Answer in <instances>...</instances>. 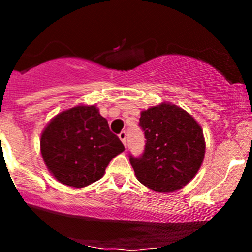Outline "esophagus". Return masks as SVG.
<instances>
[{
	"label": "esophagus",
	"instance_id": "1",
	"mask_svg": "<svg viewBox=\"0 0 252 252\" xmlns=\"http://www.w3.org/2000/svg\"><path fill=\"white\" fill-rule=\"evenodd\" d=\"M118 137H120V140L122 141V143L124 144V147H126V131H122L120 135H118Z\"/></svg>",
	"mask_w": 252,
	"mask_h": 252
}]
</instances>
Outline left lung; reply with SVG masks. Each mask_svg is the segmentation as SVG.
Here are the masks:
<instances>
[{
	"label": "left lung",
	"instance_id": "1",
	"mask_svg": "<svg viewBox=\"0 0 252 252\" xmlns=\"http://www.w3.org/2000/svg\"><path fill=\"white\" fill-rule=\"evenodd\" d=\"M146 147L138 158L130 155L137 180L158 193L182 189L194 178L205 156L201 126L189 112L169 103L141 112Z\"/></svg>",
	"mask_w": 252,
	"mask_h": 252
}]
</instances>
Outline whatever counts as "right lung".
Masks as SVG:
<instances>
[{"label": "right lung", "mask_w": 252, "mask_h": 252, "mask_svg": "<svg viewBox=\"0 0 252 252\" xmlns=\"http://www.w3.org/2000/svg\"><path fill=\"white\" fill-rule=\"evenodd\" d=\"M40 148L52 175L63 185L80 189L99 180L124 146L96 106L78 105L47 124Z\"/></svg>", "instance_id": "right-lung-1"}]
</instances>
